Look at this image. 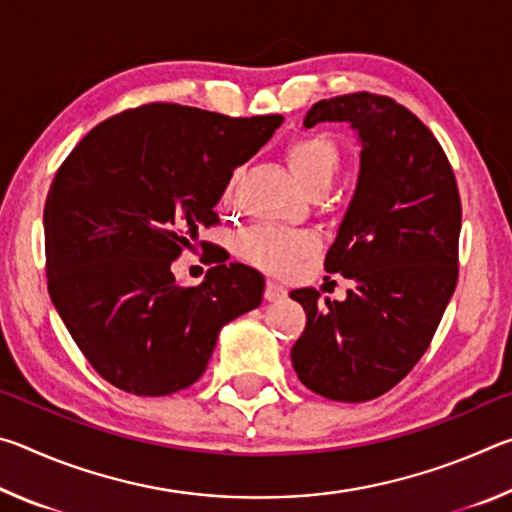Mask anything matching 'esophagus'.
Wrapping results in <instances>:
<instances>
[{
	"label": "esophagus",
	"mask_w": 512,
	"mask_h": 512,
	"mask_svg": "<svg viewBox=\"0 0 512 512\" xmlns=\"http://www.w3.org/2000/svg\"><path fill=\"white\" fill-rule=\"evenodd\" d=\"M264 298H266L268 302H280V300L287 298V289H284L282 284H277V282H273V280H271V282L266 284Z\"/></svg>",
	"instance_id": "esophagus-1"
}]
</instances>
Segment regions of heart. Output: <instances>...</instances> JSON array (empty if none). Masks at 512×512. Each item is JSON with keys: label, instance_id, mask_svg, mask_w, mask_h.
<instances>
[{"label": "heart", "instance_id": "obj_1", "mask_svg": "<svg viewBox=\"0 0 512 512\" xmlns=\"http://www.w3.org/2000/svg\"><path fill=\"white\" fill-rule=\"evenodd\" d=\"M284 160L296 183L311 194L332 185L341 164V153L327 135L305 133L287 144ZM232 189H235V178H230L225 187V198L232 196ZM316 248L318 237L311 232L277 228V225H259L241 239V255L268 273H289L302 257L311 255Z\"/></svg>", "mask_w": 512, "mask_h": 512}]
</instances>
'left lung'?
<instances>
[{
	"mask_svg": "<svg viewBox=\"0 0 512 512\" xmlns=\"http://www.w3.org/2000/svg\"><path fill=\"white\" fill-rule=\"evenodd\" d=\"M345 121L361 146L359 178L325 271L352 282L345 300L293 289L307 325L291 348L309 391L368 402L391 391L429 348L458 277L461 198L445 151L400 103L357 92L311 106L305 126Z\"/></svg>",
	"mask_w": 512,
	"mask_h": 512,
	"instance_id": "left-lung-1",
	"label": "left lung"
}]
</instances>
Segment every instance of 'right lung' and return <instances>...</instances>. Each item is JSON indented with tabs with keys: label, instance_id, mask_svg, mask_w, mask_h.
<instances>
[{
	"label": "right lung",
	"instance_id": "add662e5",
	"mask_svg": "<svg viewBox=\"0 0 512 512\" xmlns=\"http://www.w3.org/2000/svg\"><path fill=\"white\" fill-rule=\"evenodd\" d=\"M282 121L149 103L92 128L56 171L42 216L49 296L112 386L183 391L201 379L223 325L259 307L255 268L214 259L198 287H180L171 262L219 221L232 171Z\"/></svg>",
	"mask_w": 512,
	"mask_h": 512
}]
</instances>
